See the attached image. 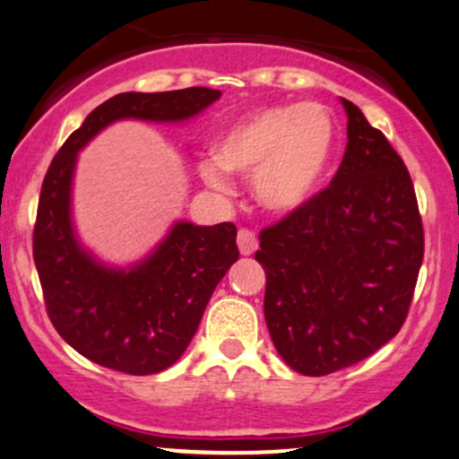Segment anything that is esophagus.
<instances>
[{"instance_id":"obj_1","label":"esophagus","mask_w":459,"mask_h":459,"mask_svg":"<svg viewBox=\"0 0 459 459\" xmlns=\"http://www.w3.org/2000/svg\"><path fill=\"white\" fill-rule=\"evenodd\" d=\"M237 246H239L241 255L250 256L255 255L256 247H259V239H256V235L252 233V230L239 229V233H237Z\"/></svg>"}]
</instances>
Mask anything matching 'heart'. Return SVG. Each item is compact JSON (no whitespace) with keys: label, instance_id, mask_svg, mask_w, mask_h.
I'll use <instances>...</instances> for the list:
<instances>
[{"label":"heart","instance_id":"b5f03b06","mask_svg":"<svg viewBox=\"0 0 459 459\" xmlns=\"http://www.w3.org/2000/svg\"><path fill=\"white\" fill-rule=\"evenodd\" d=\"M334 123L324 105L298 103L246 116L220 135L213 160L200 161V177L213 192L230 194L229 172L252 177L263 209L291 213L317 192L328 166Z\"/></svg>","mask_w":459,"mask_h":459}]
</instances>
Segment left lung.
Masks as SVG:
<instances>
[{"label":"left lung","instance_id":"8db88e82","mask_svg":"<svg viewBox=\"0 0 459 459\" xmlns=\"http://www.w3.org/2000/svg\"><path fill=\"white\" fill-rule=\"evenodd\" d=\"M330 186L261 230L265 324L293 371L328 376L402 330L423 263V222L408 168L354 103Z\"/></svg>","mask_w":459,"mask_h":459}]
</instances>
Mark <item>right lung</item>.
Segmentation results:
<instances>
[{
  "instance_id": "obj_1",
  "label": "right lung",
  "mask_w": 459,
  "mask_h": 459,
  "mask_svg": "<svg viewBox=\"0 0 459 459\" xmlns=\"http://www.w3.org/2000/svg\"><path fill=\"white\" fill-rule=\"evenodd\" d=\"M220 97V91L203 86L116 94L68 135L47 170L34 226V263L47 315L57 334L97 365L129 376L175 365L239 250L233 222H177L138 265L118 270L99 263L77 241L71 220L77 152L116 120L181 123Z\"/></svg>"
}]
</instances>
